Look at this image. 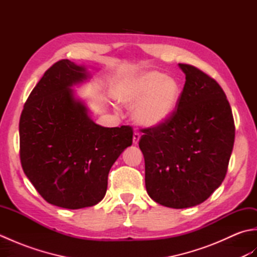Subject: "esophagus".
Returning <instances> with one entry per match:
<instances>
[{
  "mask_svg": "<svg viewBox=\"0 0 257 257\" xmlns=\"http://www.w3.org/2000/svg\"><path fill=\"white\" fill-rule=\"evenodd\" d=\"M139 140H140V134L139 133H134V137H133L134 145H138Z\"/></svg>",
  "mask_w": 257,
  "mask_h": 257,
  "instance_id": "1",
  "label": "esophagus"
}]
</instances>
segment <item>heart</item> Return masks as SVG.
I'll use <instances>...</instances> for the list:
<instances>
[{
    "mask_svg": "<svg viewBox=\"0 0 257 257\" xmlns=\"http://www.w3.org/2000/svg\"><path fill=\"white\" fill-rule=\"evenodd\" d=\"M180 94L176 79L158 70H148L122 81L117 100L123 106H136L133 118L139 125L155 128L172 117Z\"/></svg>",
    "mask_w": 257,
    "mask_h": 257,
    "instance_id": "obj_1",
    "label": "heart"
}]
</instances>
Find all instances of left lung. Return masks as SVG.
Instances as JSON below:
<instances>
[{
    "label": "left lung",
    "instance_id": "1",
    "mask_svg": "<svg viewBox=\"0 0 257 257\" xmlns=\"http://www.w3.org/2000/svg\"><path fill=\"white\" fill-rule=\"evenodd\" d=\"M185 84L177 110L159 127L144 129L146 189L157 203L185 209L204 202L222 184L235 138L231 106L209 75L179 64Z\"/></svg>",
    "mask_w": 257,
    "mask_h": 257
}]
</instances>
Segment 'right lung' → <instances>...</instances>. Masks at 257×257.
I'll return each mask as SVG.
<instances>
[{
    "mask_svg": "<svg viewBox=\"0 0 257 257\" xmlns=\"http://www.w3.org/2000/svg\"><path fill=\"white\" fill-rule=\"evenodd\" d=\"M89 78L85 66L55 63L32 90L20 119L24 173L44 200L64 209L100 202L109 170L133 144L132 127H101L76 97L73 87Z\"/></svg>",
    "mask_w": 257,
    "mask_h": 257,
    "instance_id": "right-lung-1",
    "label": "right lung"
}]
</instances>
